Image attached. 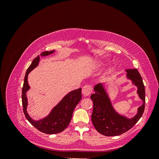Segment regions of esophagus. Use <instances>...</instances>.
Wrapping results in <instances>:
<instances>
[{
    "label": "esophagus",
    "instance_id": "esophagus-1",
    "mask_svg": "<svg viewBox=\"0 0 159 159\" xmlns=\"http://www.w3.org/2000/svg\"><path fill=\"white\" fill-rule=\"evenodd\" d=\"M91 92H92V88H91V85H85L82 88V93L85 97L89 96Z\"/></svg>",
    "mask_w": 159,
    "mask_h": 159
}]
</instances>
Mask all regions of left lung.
<instances>
[{"mask_svg":"<svg viewBox=\"0 0 159 159\" xmlns=\"http://www.w3.org/2000/svg\"><path fill=\"white\" fill-rule=\"evenodd\" d=\"M126 71L127 78L138 88L137 93L143 103L138 108L135 116L127 118L115 111L103 84L95 85V93L91 95L93 103L91 121L95 129L105 136H117L128 131L138 122L145 110V89L141 76L137 69H128Z\"/></svg>","mask_w":159,"mask_h":159,"instance_id":"obj_1","label":"left lung"}]
</instances>
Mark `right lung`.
I'll list each match as a JSON object with an SVG mask.
<instances>
[{"label": "right lung", "mask_w": 159, "mask_h": 159, "mask_svg": "<svg viewBox=\"0 0 159 159\" xmlns=\"http://www.w3.org/2000/svg\"><path fill=\"white\" fill-rule=\"evenodd\" d=\"M54 52V50L46 51L42 52L40 56H48L52 54ZM39 61L40 56H38L34 59L26 72L22 91L23 112L28 121L40 131L49 134L59 133L63 131L68 126L72 117L74 110L81 99V88L72 91L68 94H67L61 102L54 108H53L50 113L45 118L40 119L39 121L33 120L30 118L26 111L28 105L26 92L30 89V86L28 83V75L38 65Z\"/></svg>", "instance_id": "add662e5"}]
</instances>
